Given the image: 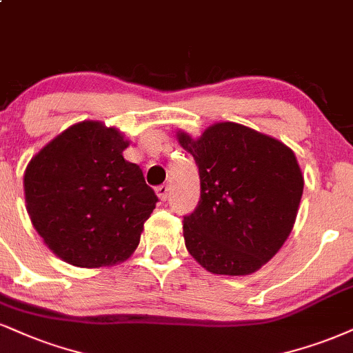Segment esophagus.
I'll use <instances>...</instances> for the list:
<instances>
[{
  "instance_id": "1",
  "label": "esophagus",
  "mask_w": 353,
  "mask_h": 353,
  "mask_svg": "<svg viewBox=\"0 0 353 353\" xmlns=\"http://www.w3.org/2000/svg\"><path fill=\"white\" fill-rule=\"evenodd\" d=\"M156 194H158V197L161 201H168L169 199V185H159V188H156Z\"/></svg>"
}]
</instances>
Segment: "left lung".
<instances>
[{"label":"left lung","instance_id":"left-lung-1","mask_svg":"<svg viewBox=\"0 0 353 353\" xmlns=\"http://www.w3.org/2000/svg\"><path fill=\"white\" fill-rule=\"evenodd\" d=\"M177 138L201 177V199L182 222L189 253L210 273H254L294 225L304 189L294 152L232 121L210 126L199 139Z\"/></svg>","mask_w":353,"mask_h":353}]
</instances>
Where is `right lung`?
I'll return each mask as SVG.
<instances>
[{"label":"right lung","mask_w":353,"mask_h":353,"mask_svg":"<svg viewBox=\"0 0 353 353\" xmlns=\"http://www.w3.org/2000/svg\"><path fill=\"white\" fill-rule=\"evenodd\" d=\"M128 141L99 121L70 126L44 146L24 174L28 214L46 245L82 268L117 265L139 243L156 209Z\"/></svg>","instance_id":"obj_1"}]
</instances>
